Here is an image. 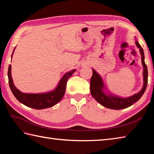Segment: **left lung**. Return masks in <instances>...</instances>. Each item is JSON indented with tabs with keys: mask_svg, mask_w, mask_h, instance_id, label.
I'll return each instance as SVG.
<instances>
[{
	"mask_svg": "<svg viewBox=\"0 0 154 154\" xmlns=\"http://www.w3.org/2000/svg\"><path fill=\"white\" fill-rule=\"evenodd\" d=\"M135 42L137 48H139L140 53L141 55L142 63L143 69V87L141 91H139L138 93L134 94L131 97L122 98L109 93V91H106L102 77L93 69V75L91 77L90 81L91 93L98 103H100L102 106L108 108V109L114 110L126 109V108L130 106L134 103L137 102L145 92L147 84H148V68H147L144 61V53H143V49L138 43V42L136 40V39Z\"/></svg>",
	"mask_w": 154,
	"mask_h": 154,
	"instance_id": "1",
	"label": "left lung"
}]
</instances>
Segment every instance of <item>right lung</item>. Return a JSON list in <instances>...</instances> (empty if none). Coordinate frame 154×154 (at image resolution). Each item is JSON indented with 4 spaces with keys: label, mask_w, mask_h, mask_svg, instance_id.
Returning a JSON list of instances; mask_svg holds the SVG:
<instances>
[{
    "label": "right lung",
    "mask_w": 154,
    "mask_h": 154,
    "mask_svg": "<svg viewBox=\"0 0 154 154\" xmlns=\"http://www.w3.org/2000/svg\"><path fill=\"white\" fill-rule=\"evenodd\" d=\"M15 48L13 50L12 57ZM75 71L76 69H73L67 72L53 91L44 93H24L14 86L11 75V65H10L8 71L9 86L16 99L24 105L37 110L47 109L54 106L62 99L65 94L67 80Z\"/></svg>",
    "instance_id": "right-lung-1"
}]
</instances>
